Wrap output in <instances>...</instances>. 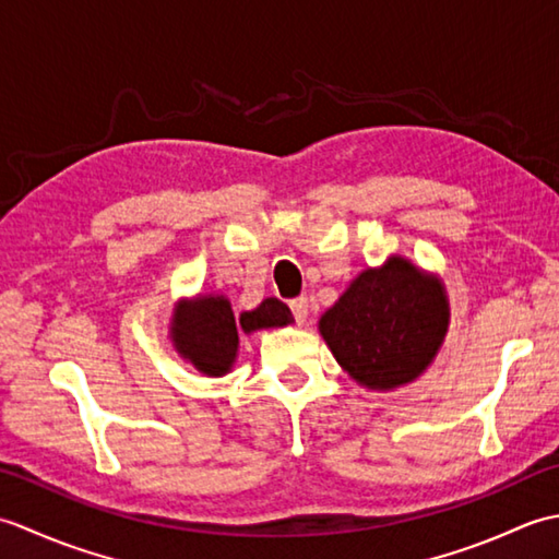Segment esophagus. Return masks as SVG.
I'll return each instance as SVG.
<instances>
[{"label": "esophagus", "mask_w": 559, "mask_h": 559, "mask_svg": "<svg viewBox=\"0 0 559 559\" xmlns=\"http://www.w3.org/2000/svg\"><path fill=\"white\" fill-rule=\"evenodd\" d=\"M290 310H293L295 322L305 324L307 317H310V300H307V298H295V300L290 302Z\"/></svg>", "instance_id": "1"}]
</instances>
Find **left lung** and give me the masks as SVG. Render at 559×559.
Masks as SVG:
<instances>
[{
  "mask_svg": "<svg viewBox=\"0 0 559 559\" xmlns=\"http://www.w3.org/2000/svg\"><path fill=\"white\" fill-rule=\"evenodd\" d=\"M449 300L442 281L408 259L367 269L319 319V334L355 382L389 391L420 377L442 346Z\"/></svg>",
  "mask_w": 559,
  "mask_h": 559,
  "instance_id": "1",
  "label": "left lung"
}]
</instances>
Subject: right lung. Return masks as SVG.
Returning <instances> with one entry per match:
<instances>
[{
	"instance_id": "1",
	"label": "right lung",
	"mask_w": 559,
	"mask_h": 559,
	"mask_svg": "<svg viewBox=\"0 0 559 559\" xmlns=\"http://www.w3.org/2000/svg\"><path fill=\"white\" fill-rule=\"evenodd\" d=\"M293 314L286 302L266 298L254 310L233 314L228 298L223 295H199L197 300H182L175 307L170 338L175 350L192 362L199 372L221 377L230 372L237 358V331L252 334L257 329L288 326Z\"/></svg>"
}]
</instances>
